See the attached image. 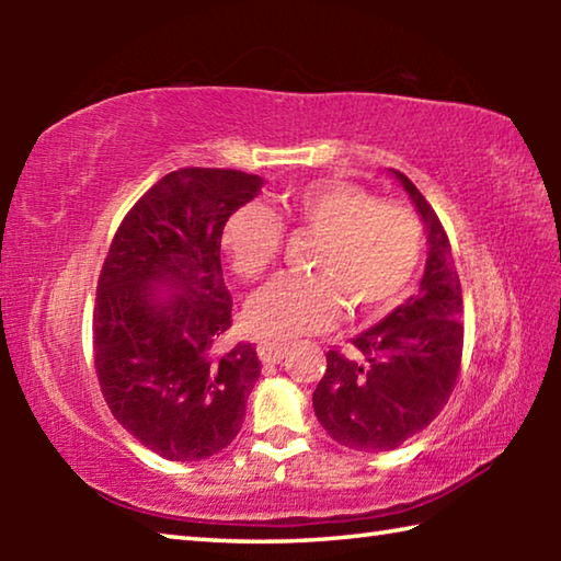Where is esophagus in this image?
<instances>
[{"mask_svg": "<svg viewBox=\"0 0 561 561\" xmlns=\"http://www.w3.org/2000/svg\"><path fill=\"white\" fill-rule=\"evenodd\" d=\"M289 346L287 344H279V341H262L257 346V356L262 364H279V360L287 356Z\"/></svg>", "mask_w": 561, "mask_h": 561, "instance_id": "esophagus-1", "label": "esophagus"}]
</instances>
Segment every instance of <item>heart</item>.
Wrapping results in <instances>:
<instances>
[{
    "label": "heart",
    "instance_id": "b5f03b06",
    "mask_svg": "<svg viewBox=\"0 0 561 561\" xmlns=\"http://www.w3.org/2000/svg\"><path fill=\"white\" fill-rule=\"evenodd\" d=\"M282 220L319 234L314 274H282L247 304L252 334L297 339L336 324L346 301L366 314L393 309L411 291L423 262V222L411 205L381 201L346 180H311L279 195ZM262 205H242L222 225L234 272L257 279L279 260L284 225Z\"/></svg>",
    "mask_w": 561,
    "mask_h": 561
}]
</instances>
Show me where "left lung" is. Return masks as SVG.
Listing matches in <instances>:
<instances>
[{
	"instance_id": "obj_1",
	"label": "left lung",
	"mask_w": 561,
	"mask_h": 561,
	"mask_svg": "<svg viewBox=\"0 0 561 561\" xmlns=\"http://www.w3.org/2000/svg\"><path fill=\"white\" fill-rule=\"evenodd\" d=\"M428 230V262L421 291L381 324L331 348L314 391L324 431L351 450L383 453L435 421L462 366V289L448 232L408 175L396 173Z\"/></svg>"
}]
</instances>
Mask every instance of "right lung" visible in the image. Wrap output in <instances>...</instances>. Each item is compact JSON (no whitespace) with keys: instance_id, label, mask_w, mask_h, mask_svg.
Returning <instances> with one entry per match:
<instances>
[{"instance_id":"add662e5","label":"right lung","mask_w":561,"mask_h":561,"mask_svg":"<svg viewBox=\"0 0 561 561\" xmlns=\"http://www.w3.org/2000/svg\"><path fill=\"white\" fill-rule=\"evenodd\" d=\"M260 175L180 168L123 217L99 274L93 366L111 413L165 460L220 453L240 433L260 378L254 344L225 346L232 297L220 264L222 225ZM181 291L160 302L150 283Z\"/></svg>"}]
</instances>
